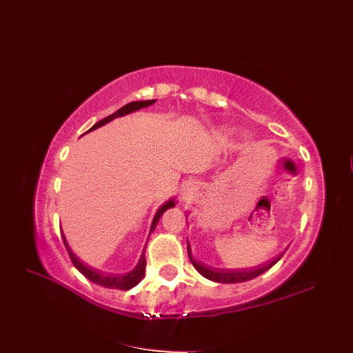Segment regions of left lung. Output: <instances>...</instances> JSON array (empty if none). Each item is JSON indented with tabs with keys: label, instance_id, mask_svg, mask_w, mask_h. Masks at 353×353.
<instances>
[{
	"label": "left lung",
	"instance_id": "left-lung-1",
	"mask_svg": "<svg viewBox=\"0 0 353 353\" xmlns=\"http://www.w3.org/2000/svg\"><path fill=\"white\" fill-rule=\"evenodd\" d=\"M188 256L190 259L192 265L194 266L201 275L206 279L218 282V283H239V282H245V281H250L254 279L257 276L262 275L266 270H269L273 265L276 262H279L281 256H278L276 259H273L272 262L269 263H263L260 266H254V268H245V269H218V268H212V266H208L202 262H198V260H194L192 256V250H190V245L188 243Z\"/></svg>",
	"mask_w": 353,
	"mask_h": 353
}]
</instances>
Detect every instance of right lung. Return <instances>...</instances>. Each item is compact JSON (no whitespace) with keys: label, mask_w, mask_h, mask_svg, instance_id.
I'll list each match as a JSON object with an SVG mask.
<instances>
[{"label":"right lung","mask_w":353,"mask_h":353,"mask_svg":"<svg viewBox=\"0 0 353 353\" xmlns=\"http://www.w3.org/2000/svg\"><path fill=\"white\" fill-rule=\"evenodd\" d=\"M155 101H157V100H143V101H132V103H128V104H125L123 108H121L119 110L114 112L113 114H110V116H108V117H104V119L99 121L96 125L91 126V128L87 130V132H91V130H94V129H97V128H100V126H103V125H106V123L112 122L113 119H116V117H122V116H125V114L134 113V112L141 110V109H143V108H148V106H151V104H154ZM174 206H176V201L172 198V199H168L164 205H161V206L159 208V211H157V214H155V216H154V219H152V224H151V228H150V234L155 230V227H157V224H159V219L161 218V215H163L167 210H170V208H174ZM61 234H62V239H63V244H65V247H67V252H68V254H70V257H71V262H72L74 266H75L78 270H80V272L83 273V275H84L87 279H90L91 282H94V283H97V285H100V286H104V288L128 291V290H130V288H134V286H137V285L143 279V276H145L147 260H145V254H143V252H142V254H141V257H139V260H138L137 266H135L132 270H130V272H128V273H121V275H117V273H108V272H101V270H99V269H96V268H91V266L85 265L84 262H81L80 257H77V256L72 253L71 247L68 245L67 240H65V236H63L62 231H61Z\"/></svg>","instance_id":"obj_1"}]
</instances>
